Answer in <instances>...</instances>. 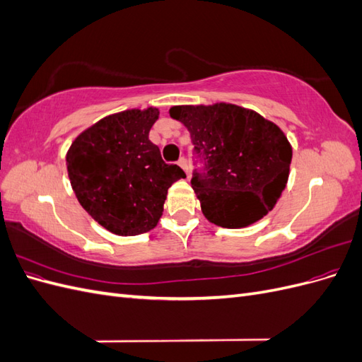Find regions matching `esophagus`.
I'll use <instances>...</instances> for the list:
<instances>
[{"label": "esophagus", "mask_w": 362, "mask_h": 362, "mask_svg": "<svg viewBox=\"0 0 362 362\" xmlns=\"http://www.w3.org/2000/svg\"><path fill=\"white\" fill-rule=\"evenodd\" d=\"M178 164H180V166H181L182 169H184V172H185V173H187V175L190 173V166H189V163H187V160H185L184 157H181V158L178 160Z\"/></svg>", "instance_id": "1"}]
</instances>
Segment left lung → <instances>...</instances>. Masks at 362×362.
Here are the masks:
<instances>
[{"instance_id": "8db88e82", "label": "left lung", "mask_w": 362, "mask_h": 362, "mask_svg": "<svg viewBox=\"0 0 362 362\" xmlns=\"http://www.w3.org/2000/svg\"><path fill=\"white\" fill-rule=\"evenodd\" d=\"M170 116L187 127L194 169L192 187L208 221L243 228L264 217L286 189L291 146L282 131L258 113L233 104L177 105Z\"/></svg>"}]
</instances>
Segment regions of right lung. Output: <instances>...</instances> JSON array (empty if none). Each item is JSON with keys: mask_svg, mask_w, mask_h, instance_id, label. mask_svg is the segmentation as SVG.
<instances>
[{"mask_svg": "<svg viewBox=\"0 0 362 362\" xmlns=\"http://www.w3.org/2000/svg\"><path fill=\"white\" fill-rule=\"evenodd\" d=\"M157 108L107 116L71 145L66 163L76 199L95 221L117 235L151 231L163 214L170 185L184 178L164 163L149 129Z\"/></svg>", "mask_w": 362, "mask_h": 362, "instance_id": "add662e5", "label": "right lung"}]
</instances>
